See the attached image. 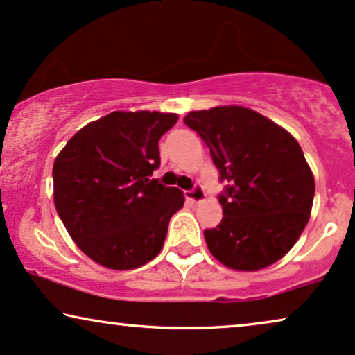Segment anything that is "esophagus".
<instances>
[{
  "mask_svg": "<svg viewBox=\"0 0 355 355\" xmlns=\"http://www.w3.org/2000/svg\"><path fill=\"white\" fill-rule=\"evenodd\" d=\"M185 196H187V200L193 201V203H200V201L205 200L206 195H205L203 187H201L200 183H195L191 190H188V191L185 193Z\"/></svg>",
  "mask_w": 355,
  "mask_h": 355,
  "instance_id": "1",
  "label": "esophagus"
}]
</instances>
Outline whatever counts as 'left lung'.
<instances>
[{
	"mask_svg": "<svg viewBox=\"0 0 355 355\" xmlns=\"http://www.w3.org/2000/svg\"><path fill=\"white\" fill-rule=\"evenodd\" d=\"M183 123L209 147L226 182L218 196L221 223L205 230L209 252L234 270L275 263L298 241L315 198V178L297 139L242 106L191 111Z\"/></svg>",
	"mask_w": 355,
	"mask_h": 355,
	"instance_id": "left-lung-1",
	"label": "left lung"
}]
</instances>
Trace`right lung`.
<instances>
[{"label": "right lung", "mask_w": 355, "mask_h": 355, "mask_svg": "<svg viewBox=\"0 0 355 355\" xmlns=\"http://www.w3.org/2000/svg\"><path fill=\"white\" fill-rule=\"evenodd\" d=\"M177 121L172 113L114 111L80 129L57 155V213L80 250L100 266L131 270L162 250L185 196L152 173L160 167V137Z\"/></svg>", "instance_id": "right-lung-1"}]
</instances>
